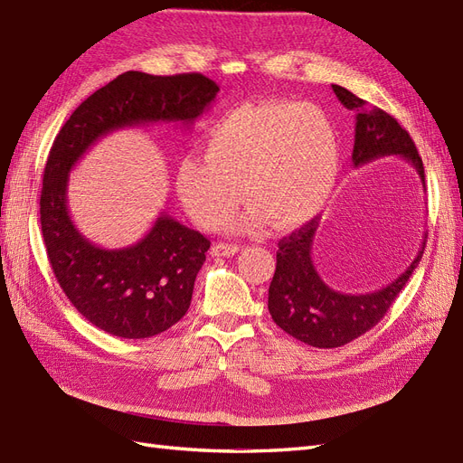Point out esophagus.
Here are the masks:
<instances>
[{
    "mask_svg": "<svg viewBox=\"0 0 463 463\" xmlns=\"http://www.w3.org/2000/svg\"><path fill=\"white\" fill-rule=\"evenodd\" d=\"M241 250L239 244H227V242H219L214 244L211 249V254L213 256H232Z\"/></svg>",
    "mask_w": 463,
    "mask_h": 463,
    "instance_id": "esophagus-1",
    "label": "esophagus"
}]
</instances>
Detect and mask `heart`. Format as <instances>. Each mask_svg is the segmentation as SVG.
<instances>
[{
  "label": "heart",
  "instance_id": "1",
  "mask_svg": "<svg viewBox=\"0 0 463 463\" xmlns=\"http://www.w3.org/2000/svg\"><path fill=\"white\" fill-rule=\"evenodd\" d=\"M205 157L187 154L175 189L201 227L214 229L242 197L250 203L231 231L250 232L266 221L278 231L309 222L327 205L341 152L329 118L314 104L274 100L244 104L203 136Z\"/></svg>",
  "mask_w": 463,
  "mask_h": 463
}]
</instances>
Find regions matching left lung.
<instances>
[{
  "instance_id": "left-lung-1",
  "label": "left lung",
  "mask_w": 463,
  "mask_h": 463,
  "mask_svg": "<svg viewBox=\"0 0 463 463\" xmlns=\"http://www.w3.org/2000/svg\"><path fill=\"white\" fill-rule=\"evenodd\" d=\"M333 92L347 110L357 114L353 146L354 167L384 156H401L414 165L424 183L422 157L418 156L411 134L396 122V118L377 106H369L343 86L333 84ZM317 227L319 221L311 219L302 229L278 242L276 272L268 289V309L274 324L298 341L311 347L333 349L361 337L379 324L411 280L424 249L418 250L411 266L386 288L373 294H341L321 280L314 266L311 250Z\"/></svg>"
}]
</instances>
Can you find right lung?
Wrapping results in <instances>:
<instances>
[{
  "instance_id": "add662e5",
  "label": "right lung",
  "mask_w": 463,
  "mask_h": 463,
  "mask_svg": "<svg viewBox=\"0 0 463 463\" xmlns=\"http://www.w3.org/2000/svg\"><path fill=\"white\" fill-rule=\"evenodd\" d=\"M217 92L219 84L199 72L154 77L128 71L90 94L52 142L39 201L49 262L79 314L110 335L146 339L175 326L191 306L211 241L161 213L139 242L128 249H100L71 221V169L96 139L120 128L193 124Z\"/></svg>"
}]
</instances>
